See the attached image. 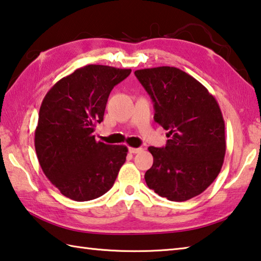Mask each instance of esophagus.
I'll return each mask as SVG.
<instances>
[{
	"label": "esophagus",
	"instance_id": "34e87169",
	"mask_svg": "<svg viewBox=\"0 0 261 261\" xmlns=\"http://www.w3.org/2000/svg\"><path fill=\"white\" fill-rule=\"evenodd\" d=\"M141 151H143V148H141V147H138V148H136V147H129V152L132 153V154L139 153V152H141Z\"/></svg>",
	"mask_w": 261,
	"mask_h": 261
}]
</instances>
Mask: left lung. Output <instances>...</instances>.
Wrapping results in <instances>:
<instances>
[{"mask_svg": "<svg viewBox=\"0 0 261 261\" xmlns=\"http://www.w3.org/2000/svg\"><path fill=\"white\" fill-rule=\"evenodd\" d=\"M154 102V121L168 130L165 147L149 146V189L171 201L198 196L218 177L226 154L224 121L218 101L189 73L174 67L136 70Z\"/></svg>", "mask_w": 261, "mask_h": 261, "instance_id": "obj_1", "label": "left lung"}]
</instances>
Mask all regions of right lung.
<instances>
[{
  "label": "right lung",
  "mask_w": 261,
  "mask_h": 261,
  "mask_svg": "<svg viewBox=\"0 0 261 261\" xmlns=\"http://www.w3.org/2000/svg\"><path fill=\"white\" fill-rule=\"evenodd\" d=\"M131 69L90 64L60 79L42 100L34 146L39 163L55 188L76 201L109 191L125 162L127 147L96 141L108 96Z\"/></svg>",
  "instance_id": "right-lung-1"
}]
</instances>
